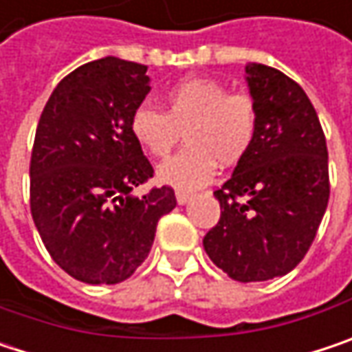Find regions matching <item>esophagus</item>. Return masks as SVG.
<instances>
[{
  "mask_svg": "<svg viewBox=\"0 0 352 352\" xmlns=\"http://www.w3.org/2000/svg\"><path fill=\"white\" fill-rule=\"evenodd\" d=\"M192 196H194V194H192L190 190H176V200H178V204H186Z\"/></svg>",
  "mask_w": 352,
  "mask_h": 352,
  "instance_id": "esophagus-1",
  "label": "esophagus"
}]
</instances>
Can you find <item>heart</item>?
<instances>
[{
    "instance_id": "obj_1",
    "label": "heart",
    "mask_w": 352,
    "mask_h": 352,
    "mask_svg": "<svg viewBox=\"0 0 352 352\" xmlns=\"http://www.w3.org/2000/svg\"><path fill=\"white\" fill-rule=\"evenodd\" d=\"M132 136L156 160H166L184 134L186 148L158 172L178 188L212 180L216 166L230 168L250 150L258 130V106L250 91L212 78H186L164 94V112L142 104L130 120Z\"/></svg>"
}]
</instances>
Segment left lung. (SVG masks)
Wrapping results in <instances>:
<instances>
[{"label":"left lung","mask_w":352,"mask_h":352,"mask_svg":"<svg viewBox=\"0 0 352 352\" xmlns=\"http://www.w3.org/2000/svg\"><path fill=\"white\" fill-rule=\"evenodd\" d=\"M258 130L234 174L214 190L220 220L204 250L232 280L261 283L305 258L324 216L331 182L322 126L309 96L283 72L246 65Z\"/></svg>","instance_id":"obj_1"}]
</instances>
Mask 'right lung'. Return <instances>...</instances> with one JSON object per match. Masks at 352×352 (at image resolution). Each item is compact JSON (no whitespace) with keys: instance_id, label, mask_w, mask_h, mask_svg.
<instances>
[{"instance_id":"obj_1","label":"right lung","mask_w":352,"mask_h":352,"mask_svg":"<svg viewBox=\"0 0 352 352\" xmlns=\"http://www.w3.org/2000/svg\"><path fill=\"white\" fill-rule=\"evenodd\" d=\"M148 65L104 58L52 91L30 162V208L43 246L88 285H118L146 261L158 220L174 210L170 186L132 190L154 168L132 136V113L150 91Z\"/></svg>"}]
</instances>
